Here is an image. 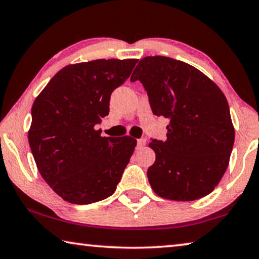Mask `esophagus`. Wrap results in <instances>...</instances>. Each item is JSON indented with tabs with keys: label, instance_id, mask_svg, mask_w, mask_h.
I'll return each instance as SVG.
<instances>
[{
	"label": "esophagus",
	"instance_id": "esophagus-1",
	"mask_svg": "<svg viewBox=\"0 0 259 259\" xmlns=\"http://www.w3.org/2000/svg\"><path fill=\"white\" fill-rule=\"evenodd\" d=\"M145 144H146V139L145 138H141V139H138V141H137V147H138V149H141V147L145 146Z\"/></svg>",
	"mask_w": 259,
	"mask_h": 259
}]
</instances>
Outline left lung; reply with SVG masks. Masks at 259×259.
Wrapping results in <instances>:
<instances>
[{"mask_svg":"<svg viewBox=\"0 0 259 259\" xmlns=\"http://www.w3.org/2000/svg\"><path fill=\"white\" fill-rule=\"evenodd\" d=\"M146 90L151 109L169 118L165 142L152 139L151 188L170 200L190 202L214 190L235 139L227 99L202 71L166 56H146L130 78Z\"/></svg>","mask_w":259,"mask_h":259,"instance_id":"1","label":"left lung"}]
</instances>
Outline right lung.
<instances>
[{
  "label": "right lung",
  "instance_id": "1",
  "mask_svg": "<svg viewBox=\"0 0 259 259\" xmlns=\"http://www.w3.org/2000/svg\"><path fill=\"white\" fill-rule=\"evenodd\" d=\"M136 59L69 64L32 106L28 144L39 173L65 202H99L116 190L136 139L102 137L96 126L109 113L110 94L128 79Z\"/></svg>",
  "mask_w": 259,
  "mask_h": 259
}]
</instances>
